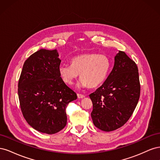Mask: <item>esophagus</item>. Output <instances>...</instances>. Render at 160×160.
I'll use <instances>...</instances> for the list:
<instances>
[{"label": "esophagus", "mask_w": 160, "mask_h": 160, "mask_svg": "<svg viewBox=\"0 0 160 160\" xmlns=\"http://www.w3.org/2000/svg\"><path fill=\"white\" fill-rule=\"evenodd\" d=\"M77 98H78L79 99L84 98H85V95H81V94H77Z\"/></svg>", "instance_id": "esophagus-1"}]
</instances>
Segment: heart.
<instances>
[{
	"instance_id": "1",
	"label": "heart",
	"mask_w": 160,
	"mask_h": 160,
	"mask_svg": "<svg viewBox=\"0 0 160 160\" xmlns=\"http://www.w3.org/2000/svg\"><path fill=\"white\" fill-rule=\"evenodd\" d=\"M71 65L62 64L59 72L65 83L72 85L80 73L79 88H95L107 79L111 67L109 58L105 55L88 52L74 57Z\"/></svg>"
}]
</instances>
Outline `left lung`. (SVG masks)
I'll list each match as a JSON object with an SVG mask.
<instances>
[{
  "mask_svg": "<svg viewBox=\"0 0 160 160\" xmlns=\"http://www.w3.org/2000/svg\"><path fill=\"white\" fill-rule=\"evenodd\" d=\"M139 95L137 65L125 52L119 51L107 79L89 95L93 103L91 115L95 126L104 132L123 126L136 108Z\"/></svg>",
  "mask_w": 160,
  "mask_h": 160,
  "instance_id": "1",
  "label": "left lung"
}]
</instances>
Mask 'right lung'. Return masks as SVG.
I'll use <instances>...</instances> for the list:
<instances>
[{
	"label": "right lung",
	"instance_id": "right-lung-1",
	"mask_svg": "<svg viewBox=\"0 0 160 160\" xmlns=\"http://www.w3.org/2000/svg\"><path fill=\"white\" fill-rule=\"evenodd\" d=\"M57 49H41L23 65L18 95L24 118L38 132L54 134L67 125L66 108L77 94L59 72L61 60Z\"/></svg>",
	"mask_w": 160,
	"mask_h": 160
}]
</instances>
